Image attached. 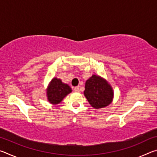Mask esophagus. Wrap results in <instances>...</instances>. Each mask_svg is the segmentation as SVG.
I'll list each match as a JSON object with an SVG mask.
<instances>
[{
  "label": "esophagus",
  "mask_w": 157,
  "mask_h": 157,
  "mask_svg": "<svg viewBox=\"0 0 157 157\" xmlns=\"http://www.w3.org/2000/svg\"><path fill=\"white\" fill-rule=\"evenodd\" d=\"M74 91H75V92H79V86H75V88H74Z\"/></svg>",
  "instance_id": "esophagus-1"
}]
</instances>
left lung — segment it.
I'll list each match as a JSON object with an SVG mask.
<instances>
[{
  "mask_svg": "<svg viewBox=\"0 0 157 157\" xmlns=\"http://www.w3.org/2000/svg\"><path fill=\"white\" fill-rule=\"evenodd\" d=\"M84 95L91 107L98 109L112 102L114 92L107 79L100 75H93L86 81Z\"/></svg>",
  "mask_w": 157,
  "mask_h": 157,
  "instance_id": "8db88e82",
  "label": "left lung"
}]
</instances>
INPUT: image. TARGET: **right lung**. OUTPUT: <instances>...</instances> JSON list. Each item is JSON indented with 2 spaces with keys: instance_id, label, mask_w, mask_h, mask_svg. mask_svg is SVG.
<instances>
[{
  "instance_id": "1",
  "label": "right lung",
  "mask_w": 157,
  "mask_h": 157,
  "mask_svg": "<svg viewBox=\"0 0 157 157\" xmlns=\"http://www.w3.org/2000/svg\"><path fill=\"white\" fill-rule=\"evenodd\" d=\"M71 92L72 89L68 84L63 83L59 78H53L46 89L47 100L50 104L56 105Z\"/></svg>"
}]
</instances>
